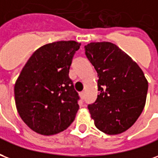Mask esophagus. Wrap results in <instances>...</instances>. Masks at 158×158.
I'll use <instances>...</instances> for the list:
<instances>
[{
    "instance_id": "obj_1",
    "label": "esophagus",
    "mask_w": 158,
    "mask_h": 158,
    "mask_svg": "<svg viewBox=\"0 0 158 158\" xmlns=\"http://www.w3.org/2000/svg\"><path fill=\"white\" fill-rule=\"evenodd\" d=\"M79 95H80L81 99H84V98H85V93H84V92H81V93H79Z\"/></svg>"
}]
</instances>
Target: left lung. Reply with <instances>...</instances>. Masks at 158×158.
Instances as JSON below:
<instances>
[{"label":"left lung","mask_w":158,"mask_h":158,"mask_svg":"<svg viewBox=\"0 0 158 158\" xmlns=\"http://www.w3.org/2000/svg\"><path fill=\"white\" fill-rule=\"evenodd\" d=\"M85 51L98 76L99 94L88 105L91 118L103 133L120 134L142 112L148 81L137 63L113 43H90Z\"/></svg>","instance_id":"left-lung-1"}]
</instances>
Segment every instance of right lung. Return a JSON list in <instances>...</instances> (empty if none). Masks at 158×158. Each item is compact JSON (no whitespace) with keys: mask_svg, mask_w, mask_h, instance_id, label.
<instances>
[{"mask_svg":"<svg viewBox=\"0 0 158 158\" xmlns=\"http://www.w3.org/2000/svg\"><path fill=\"white\" fill-rule=\"evenodd\" d=\"M80 46L76 41L41 46L28 59L16 81L14 95L18 114L39 134H58L74 121L79 96L69 77V70Z\"/></svg>","mask_w":158,"mask_h":158,"instance_id":"obj_1","label":"right lung"}]
</instances>
